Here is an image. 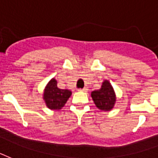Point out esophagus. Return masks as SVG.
I'll return each mask as SVG.
<instances>
[{
	"instance_id": "obj_1",
	"label": "esophagus",
	"mask_w": 158,
	"mask_h": 158,
	"mask_svg": "<svg viewBox=\"0 0 158 158\" xmlns=\"http://www.w3.org/2000/svg\"><path fill=\"white\" fill-rule=\"evenodd\" d=\"M87 89L86 88H82V89H79V91H81V92H87Z\"/></svg>"
}]
</instances>
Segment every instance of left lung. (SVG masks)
<instances>
[{
	"mask_svg": "<svg viewBox=\"0 0 158 158\" xmlns=\"http://www.w3.org/2000/svg\"><path fill=\"white\" fill-rule=\"evenodd\" d=\"M91 96L98 109L102 111H110L116 102L115 93L109 81L105 80L98 90L93 91Z\"/></svg>",
	"mask_w": 158,
	"mask_h": 158,
	"instance_id": "obj_1",
	"label": "left lung"
}]
</instances>
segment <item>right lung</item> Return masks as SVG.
Wrapping results in <instances>:
<instances>
[{
	"instance_id": "1",
	"label": "right lung",
	"mask_w": 158,
	"mask_h": 158,
	"mask_svg": "<svg viewBox=\"0 0 158 158\" xmlns=\"http://www.w3.org/2000/svg\"><path fill=\"white\" fill-rule=\"evenodd\" d=\"M71 95V91L59 88L57 87V81L52 78L45 87L44 100L49 109L60 110L64 107Z\"/></svg>"
}]
</instances>
